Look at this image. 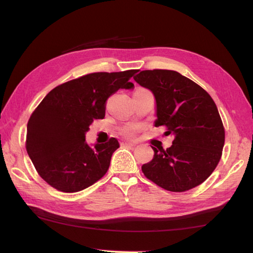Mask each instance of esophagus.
<instances>
[{
  "label": "esophagus",
  "mask_w": 253,
  "mask_h": 253,
  "mask_svg": "<svg viewBox=\"0 0 253 253\" xmlns=\"http://www.w3.org/2000/svg\"><path fill=\"white\" fill-rule=\"evenodd\" d=\"M122 146H125V147H135L136 143L132 142V141L124 140V141H122Z\"/></svg>",
  "instance_id": "obj_1"
}]
</instances>
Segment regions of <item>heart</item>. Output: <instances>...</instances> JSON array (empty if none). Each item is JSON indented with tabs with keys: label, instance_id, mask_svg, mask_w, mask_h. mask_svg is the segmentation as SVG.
I'll return each instance as SVG.
<instances>
[{
	"label": "heart",
	"instance_id": "1",
	"mask_svg": "<svg viewBox=\"0 0 253 253\" xmlns=\"http://www.w3.org/2000/svg\"><path fill=\"white\" fill-rule=\"evenodd\" d=\"M139 129L138 125H127L123 128V132L127 136H132L133 133L137 132Z\"/></svg>",
	"mask_w": 253,
	"mask_h": 253
}]
</instances>
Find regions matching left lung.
Masks as SVG:
<instances>
[{
	"instance_id": "left-lung-1",
	"label": "left lung",
	"mask_w": 253,
	"mask_h": 253,
	"mask_svg": "<svg viewBox=\"0 0 253 253\" xmlns=\"http://www.w3.org/2000/svg\"><path fill=\"white\" fill-rule=\"evenodd\" d=\"M133 79L154 94V126H165V135H174L166 150L152 147V161L141 166L144 176L174 192L202 184L217 166L225 142L223 123L211 95L175 71H142Z\"/></svg>"
}]
</instances>
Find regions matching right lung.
<instances>
[{
    "label": "right lung",
    "instance_id": "obj_1",
    "mask_svg": "<svg viewBox=\"0 0 253 253\" xmlns=\"http://www.w3.org/2000/svg\"><path fill=\"white\" fill-rule=\"evenodd\" d=\"M138 69L92 73L57 85L41 101L27 124L26 149L42 178L63 192L84 190L109 169L117 139L91 147L85 132L105 116L106 100L120 89H132Z\"/></svg>",
    "mask_w": 253,
    "mask_h": 253
}]
</instances>
